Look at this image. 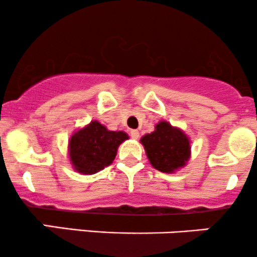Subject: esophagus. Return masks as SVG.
I'll use <instances>...</instances> for the list:
<instances>
[{"mask_svg":"<svg viewBox=\"0 0 257 257\" xmlns=\"http://www.w3.org/2000/svg\"><path fill=\"white\" fill-rule=\"evenodd\" d=\"M131 137L134 139V140H138L139 137H140V134H139L138 131H135V129H133V131H131Z\"/></svg>","mask_w":257,"mask_h":257,"instance_id":"obj_1","label":"esophagus"}]
</instances>
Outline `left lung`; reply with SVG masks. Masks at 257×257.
Listing matches in <instances>:
<instances>
[{
  "label": "left lung",
  "instance_id": "8db88e82",
  "mask_svg": "<svg viewBox=\"0 0 257 257\" xmlns=\"http://www.w3.org/2000/svg\"><path fill=\"white\" fill-rule=\"evenodd\" d=\"M150 163L162 173H174L185 167L191 156L190 139L181 129L161 120L155 132L141 138Z\"/></svg>",
  "mask_w": 257,
  "mask_h": 257
}]
</instances>
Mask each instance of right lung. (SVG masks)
<instances>
[{"label":"right lung","mask_w":257,"mask_h":257,"mask_svg":"<svg viewBox=\"0 0 257 257\" xmlns=\"http://www.w3.org/2000/svg\"><path fill=\"white\" fill-rule=\"evenodd\" d=\"M124 132L108 131L98 120L73 133L69 141V156L76 172L89 175L110 166L118 146L128 139Z\"/></svg>","instance_id":"right-lung-1"}]
</instances>
